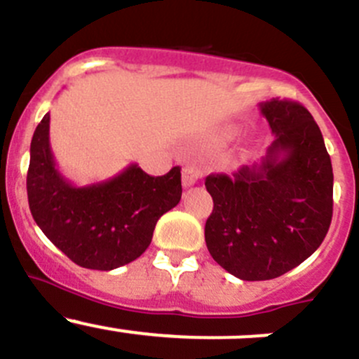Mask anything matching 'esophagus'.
<instances>
[{"label":"esophagus","instance_id":"34e87169","mask_svg":"<svg viewBox=\"0 0 359 359\" xmlns=\"http://www.w3.org/2000/svg\"><path fill=\"white\" fill-rule=\"evenodd\" d=\"M201 177H203V172L198 165H186L182 168V184L186 187L194 186Z\"/></svg>","mask_w":359,"mask_h":359}]
</instances>
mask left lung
Listing matches in <instances>:
<instances>
[{
    "label": "left lung",
    "mask_w": 359,
    "mask_h": 359,
    "mask_svg": "<svg viewBox=\"0 0 359 359\" xmlns=\"http://www.w3.org/2000/svg\"><path fill=\"white\" fill-rule=\"evenodd\" d=\"M260 112L274 133L262 161L205 180L213 198L205 224L210 255L245 281L273 280L313 255L334 212V172L311 112L271 99Z\"/></svg>",
    "instance_id": "obj_1"
}]
</instances>
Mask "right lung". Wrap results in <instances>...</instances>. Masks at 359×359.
Instances as JSON below:
<instances>
[{"label":"right lung","mask_w":359,"mask_h":359,"mask_svg":"<svg viewBox=\"0 0 359 359\" xmlns=\"http://www.w3.org/2000/svg\"><path fill=\"white\" fill-rule=\"evenodd\" d=\"M182 196L180 168L151 177L130 165L99 184L78 187L55 166L50 149V114L31 140L27 198L32 219L69 259L86 269L111 271L139 259L163 213Z\"/></svg>","instance_id":"add662e5"}]
</instances>
